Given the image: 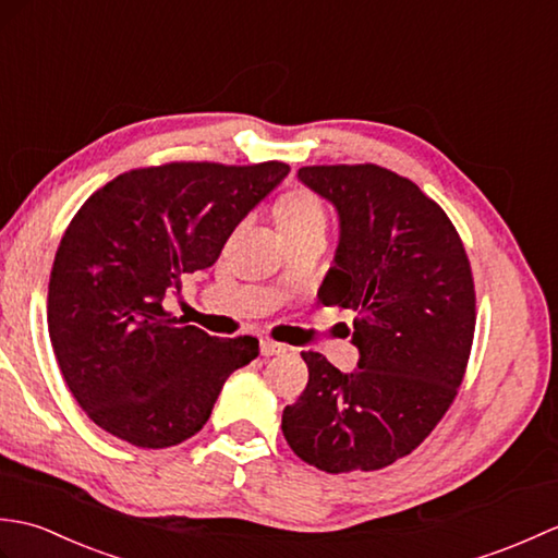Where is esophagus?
Segmentation results:
<instances>
[{"mask_svg":"<svg viewBox=\"0 0 558 558\" xmlns=\"http://www.w3.org/2000/svg\"><path fill=\"white\" fill-rule=\"evenodd\" d=\"M282 352H288V348L282 345V342H276V340H260V354H264V357H272V354H282Z\"/></svg>","mask_w":558,"mask_h":558,"instance_id":"esophagus-1","label":"esophagus"}]
</instances>
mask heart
<instances>
[{"label":"heart","mask_w":558,"mask_h":558,"mask_svg":"<svg viewBox=\"0 0 558 558\" xmlns=\"http://www.w3.org/2000/svg\"><path fill=\"white\" fill-rule=\"evenodd\" d=\"M276 220L286 236L326 230V208L310 189H292L276 204Z\"/></svg>","instance_id":"heart-1"}]
</instances>
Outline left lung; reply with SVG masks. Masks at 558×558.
Returning <instances> with one entry per match:
<instances>
[{
    "mask_svg": "<svg viewBox=\"0 0 558 558\" xmlns=\"http://www.w3.org/2000/svg\"><path fill=\"white\" fill-rule=\"evenodd\" d=\"M298 180L338 210L326 306L357 314V369L302 352L310 384L282 434L310 465L381 470L412 453L453 402L475 336V282L460 236L422 189L378 165H314Z\"/></svg>",
    "mask_w": 558,
    "mask_h": 558,
    "instance_id": "1",
    "label": "left lung"
}]
</instances>
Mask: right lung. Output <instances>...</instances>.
Instances as JSON below:
<instances>
[{
  "label": "right lung",
  "instance_id": "right-lung-1",
  "mask_svg": "<svg viewBox=\"0 0 558 558\" xmlns=\"http://www.w3.org/2000/svg\"><path fill=\"white\" fill-rule=\"evenodd\" d=\"M290 165L170 162L114 177L69 222L47 294L59 369L100 429L168 448L204 429L228 376L258 354L252 336L216 338L162 310L182 276L225 242Z\"/></svg>",
  "mask_w": 558,
  "mask_h": 558
}]
</instances>
